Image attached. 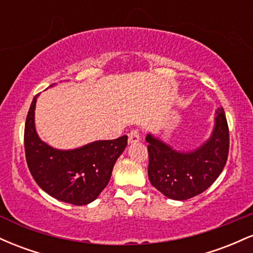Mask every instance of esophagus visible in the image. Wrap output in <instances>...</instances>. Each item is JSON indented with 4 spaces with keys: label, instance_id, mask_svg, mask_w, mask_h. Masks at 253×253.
Here are the masks:
<instances>
[{
    "label": "esophagus",
    "instance_id": "obj_1",
    "mask_svg": "<svg viewBox=\"0 0 253 253\" xmlns=\"http://www.w3.org/2000/svg\"><path fill=\"white\" fill-rule=\"evenodd\" d=\"M139 140H140V135H139L138 130H136V129L130 130L129 134H128V143L129 144H134V143H138Z\"/></svg>",
    "mask_w": 253,
    "mask_h": 253
}]
</instances>
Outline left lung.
Masks as SVG:
<instances>
[{"mask_svg": "<svg viewBox=\"0 0 253 253\" xmlns=\"http://www.w3.org/2000/svg\"><path fill=\"white\" fill-rule=\"evenodd\" d=\"M215 125L206 143L190 152H179L146 135L149 143V179L169 199L184 201L200 195L213 184L227 162L229 132L222 107L215 112Z\"/></svg>", "mask_w": 253, "mask_h": 253, "instance_id": "8db88e82", "label": "left lung"}]
</instances>
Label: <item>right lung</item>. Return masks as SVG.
<instances>
[{
    "instance_id": "1",
    "label": "right lung",
    "mask_w": 253,
    "mask_h": 253,
    "mask_svg": "<svg viewBox=\"0 0 253 253\" xmlns=\"http://www.w3.org/2000/svg\"><path fill=\"white\" fill-rule=\"evenodd\" d=\"M38 95L32 101L25 124L28 169L37 184L48 195L75 206L88 205L108 184L113 167L127 146L128 136L94 141L75 150L53 149L43 143L36 130Z\"/></svg>"
}]
</instances>
